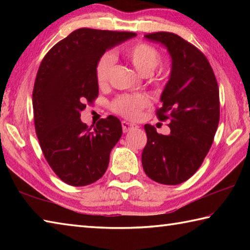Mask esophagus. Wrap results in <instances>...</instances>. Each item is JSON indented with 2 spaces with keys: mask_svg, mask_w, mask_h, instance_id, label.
Masks as SVG:
<instances>
[{
  "mask_svg": "<svg viewBox=\"0 0 250 250\" xmlns=\"http://www.w3.org/2000/svg\"><path fill=\"white\" fill-rule=\"evenodd\" d=\"M121 125H122V130H124V132H129V131H131V130L139 128L137 125L132 124V122H129V121H122Z\"/></svg>",
  "mask_w": 250,
  "mask_h": 250,
  "instance_id": "34e87169",
  "label": "esophagus"
}]
</instances>
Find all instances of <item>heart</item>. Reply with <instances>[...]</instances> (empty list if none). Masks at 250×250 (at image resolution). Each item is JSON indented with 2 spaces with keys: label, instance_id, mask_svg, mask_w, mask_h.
Returning a JSON list of instances; mask_svg holds the SVG:
<instances>
[{
  "label": "heart",
  "instance_id": "1",
  "mask_svg": "<svg viewBox=\"0 0 250 250\" xmlns=\"http://www.w3.org/2000/svg\"><path fill=\"white\" fill-rule=\"evenodd\" d=\"M124 55L131 62L135 70L142 76H147L154 71L160 64V54L152 46L138 43L126 46L124 48ZM113 66V56L105 54L97 62L96 65V78L99 84L108 83L111 75ZM150 100L146 95H130L121 96L112 104V109L117 113L129 119H137L140 116L141 110L149 105Z\"/></svg>",
  "mask_w": 250,
  "mask_h": 250
}]
</instances>
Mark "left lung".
Returning a JSON list of instances; mask_svg holds the SVG:
<instances>
[{
    "label": "left lung",
    "instance_id": "8db88e82",
    "mask_svg": "<svg viewBox=\"0 0 250 250\" xmlns=\"http://www.w3.org/2000/svg\"><path fill=\"white\" fill-rule=\"evenodd\" d=\"M170 54V78L161 95V120H170L171 133L159 134L146 125L142 151L146 174L158 183L181 184L195 173L211 146L219 122L218 84L204 54L173 33L146 34Z\"/></svg>",
    "mask_w": 250,
    "mask_h": 250
}]
</instances>
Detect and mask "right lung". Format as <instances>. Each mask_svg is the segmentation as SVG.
Returning <instances> with one entry per match:
<instances>
[{"instance_id": "right-lung-1", "label": "right lung", "mask_w": 250, "mask_h": 250, "mask_svg": "<svg viewBox=\"0 0 250 250\" xmlns=\"http://www.w3.org/2000/svg\"><path fill=\"white\" fill-rule=\"evenodd\" d=\"M135 36L79 28L58 42L41 62L33 90L35 130L45 159L67 184H91L107 170L110 152L122 135L121 122L109 116L91 130L80 120V112L98 97L100 57Z\"/></svg>"}]
</instances>
